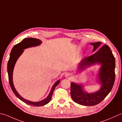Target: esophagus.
Returning a JSON list of instances; mask_svg holds the SVG:
<instances>
[{"instance_id":"esophagus-1","label":"esophagus","mask_w":122,"mask_h":122,"mask_svg":"<svg viewBox=\"0 0 122 122\" xmlns=\"http://www.w3.org/2000/svg\"><path fill=\"white\" fill-rule=\"evenodd\" d=\"M66 77L67 78H71V74H66Z\"/></svg>"}]
</instances>
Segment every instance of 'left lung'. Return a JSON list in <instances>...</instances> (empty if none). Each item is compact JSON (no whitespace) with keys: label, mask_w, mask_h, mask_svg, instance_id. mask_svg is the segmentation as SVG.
I'll list each match as a JSON object with an SVG mask.
<instances>
[{"label":"left lung","mask_w":122,"mask_h":122,"mask_svg":"<svg viewBox=\"0 0 122 122\" xmlns=\"http://www.w3.org/2000/svg\"><path fill=\"white\" fill-rule=\"evenodd\" d=\"M94 46L92 55L84 58L79 63L77 69L83 71L87 67L96 64H101L98 74V82L101 84L99 90L95 93H88L81 84L71 82V94L76 103L84 106H94L99 104L110 93L115 78V59L110 47L107 45L101 47V42L90 43Z\"/></svg>","instance_id":"left-lung-1"}]
</instances>
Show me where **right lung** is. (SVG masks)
Segmentation results:
<instances>
[{
	"label": "right lung",
	"mask_w": 122,
	"mask_h": 122,
	"mask_svg": "<svg viewBox=\"0 0 122 122\" xmlns=\"http://www.w3.org/2000/svg\"><path fill=\"white\" fill-rule=\"evenodd\" d=\"M41 44V41L38 39L34 38H26L24 39L20 43L16 44L12 48L10 54L9 61H8V64H7V71H8V74L9 85L10 86V87L12 92L15 94V95L19 99H20L21 101L24 102V103H25L27 104H28L29 105L33 106H43L46 105L47 103H48L51 98V96L53 94L55 88L60 83V80L57 81L54 84L48 96L45 99L41 101L34 102L27 100V99L22 97L18 94V93L17 92L13 84V81H12V73H13V70L15 67V65L16 64V62L17 61V59L23 53L24 49L29 48V47L38 46Z\"/></svg>",
	"instance_id": "right-lung-1"
}]
</instances>
